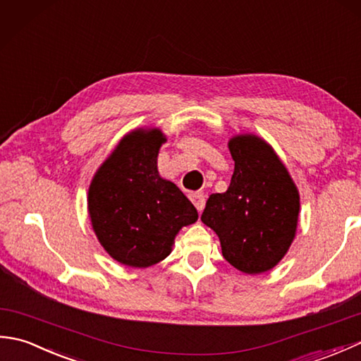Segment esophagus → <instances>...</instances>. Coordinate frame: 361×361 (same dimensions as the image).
<instances>
[{
    "label": "esophagus",
    "instance_id": "obj_1",
    "mask_svg": "<svg viewBox=\"0 0 361 361\" xmlns=\"http://www.w3.org/2000/svg\"><path fill=\"white\" fill-rule=\"evenodd\" d=\"M189 198H190V202L194 203L197 211L202 212L203 208H204V203H206L204 195L202 192H192V194H189Z\"/></svg>",
    "mask_w": 361,
    "mask_h": 361
}]
</instances>
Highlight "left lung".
<instances>
[{"mask_svg":"<svg viewBox=\"0 0 361 361\" xmlns=\"http://www.w3.org/2000/svg\"><path fill=\"white\" fill-rule=\"evenodd\" d=\"M234 173L224 194H212L202 221L219 235L221 255L247 274L270 271L293 243L299 190L264 137L240 133L228 141Z\"/></svg>","mask_w":361,"mask_h":361,"instance_id":"8db88e82","label":"left lung"}]
</instances>
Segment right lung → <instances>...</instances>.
<instances>
[{
  "mask_svg": "<svg viewBox=\"0 0 361 361\" xmlns=\"http://www.w3.org/2000/svg\"><path fill=\"white\" fill-rule=\"evenodd\" d=\"M167 141L158 127L128 132L99 166L88 188V214L99 243L119 264L147 268L171 255L183 226L198 212L158 172Z\"/></svg>",
  "mask_w": 361,
  "mask_h": 361,
  "instance_id": "add662e5",
  "label": "right lung"
}]
</instances>
